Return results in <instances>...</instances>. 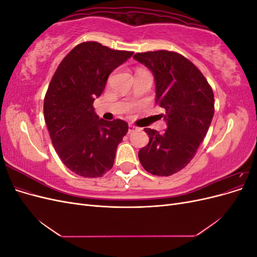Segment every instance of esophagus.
Here are the masks:
<instances>
[{"instance_id": "34e87169", "label": "esophagus", "mask_w": 257, "mask_h": 257, "mask_svg": "<svg viewBox=\"0 0 257 257\" xmlns=\"http://www.w3.org/2000/svg\"><path fill=\"white\" fill-rule=\"evenodd\" d=\"M137 130H138V127L133 125V124H130V125H128V133H133V132H135Z\"/></svg>"}]
</instances>
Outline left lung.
Instances as JSON below:
<instances>
[{"label":"left lung","mask_w":257,"mask_h":257,"mask_svg":"<svg viewBox=\"0 0 257 257\" xmlns=\"http://www.w3.org/2000/svg\"><path fill=\"white\" fill-rule=\"evenodd\" d=\"M155 78V103L164 108L167 128L163 134L145 128L149 144L138 158L154 176H172L195 157L214 113V95L199 69L182 54L168 51L138 52L133 57Z\"/></svg>","instance_id":"obj_1"}]
</instances>
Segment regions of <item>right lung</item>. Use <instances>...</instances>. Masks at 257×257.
I'll return each instance as SVG.
<instances>
[{
    "label": "right lung",
    "mask_w": 257,
    "mask_h": 257,
    "mask_svg": "<svg viewBox=\"0 0 257 257\" xmlns=\"http://www.w3.org/2000/svg\"><path fill=\"white\" fill-rule=\"evenodd\" d=\"M133 52L97 42L77 45L61 61L44 99V115L52 145L63 164L84 178H98L113 166L115 151L128 125L98 119L93 102L108 76Z\"/></svg>",
    "instance_id": "1"
}]
</instances>
